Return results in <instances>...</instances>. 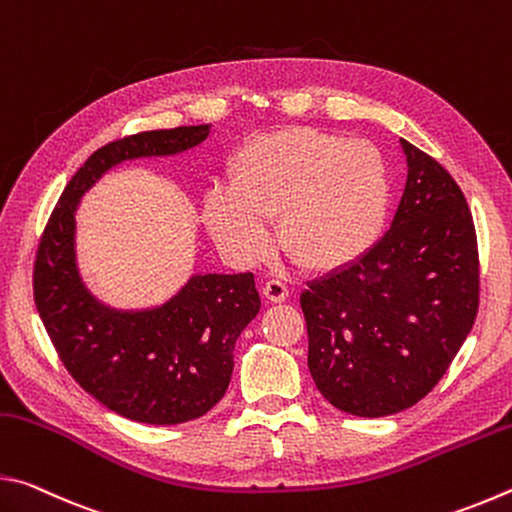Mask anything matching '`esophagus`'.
I'll return each mask as SVG.
<instances>
[{"label": "esophagus", "instance_id": "1", "mask_svg": "<svg viewBox=\"0 0 512 512\" xmlns=\"http://www.w3.org/2000/svg\"><path fill=\"white\" fill-rule=\"evenodd\" d=\"M289 296V289L287 284H282L280 280H268L264 284V298L268 302H284Z\"/></svg>", "mask_w": 512, "mask_h": 512}]
</instances>
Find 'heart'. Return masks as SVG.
<instances>
[{"label":"heart","instance_id":"b5f03b06","mask_svg":"<svg viewBox=\"0 0 512 512\" xmlns=\"http://www.w3.org/2000/svg\"><path fill=\"white\" fill-rule=\"evenodd\" d=\"M393 183L375 144L314 128L248 140L230 162V187H214L203 219L223 253L257 262L268 253L266 221L277 219L284 253L316 273L343 271L384 235Z\"/></svg>","mask_w":512,"mask_h":512}]
</instances>
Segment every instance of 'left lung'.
<instances>
[{"label": "left lung", "mask_w": 512, "mask_h": 512, "mask_svg": "<svg viewBox=\"0 0 512 512\" xmlns=\"http://www.w3.org/2000/svg\"><path fill=\"white\" fill-rule=\"evenodd\" d=\"M400 144L409 176L391 230L300 296L316 388L359 418L400 413L433 391L479 311V248L461 187Z\"/></svg>", "instance_id": "left-lung-1"}]
</instances>
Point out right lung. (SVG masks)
Wrapping results in <instances>:
<instances>
[{
  "instance_id": "right-lung-1",
  "label": "right lung",
  "mask_w": 512,
  "mask_h": 512,
  "mask_svg": "<svg viewBox=\"0 0 512 512\" xmlns=\"http://www.w3.org/2000/svg\"><path fill=\"white\" fill-rule=\"evenodd\" d=\"M207 135L210 124L180 126L101 146L60 194L36 253L33 298L60 361L94 400L135 422L180 424L210 411L228 391L235 343L262 300L253 273H205L160 307L103 305L76 264V210L108 169L183 153Z\"/></svg>"
}]
</instances>
